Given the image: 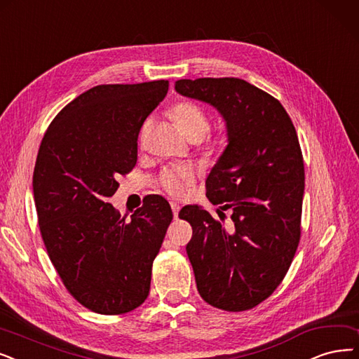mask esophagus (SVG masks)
Here are the masks:
<instances>
[{"label":"esophagus","instance_id":"esophagus-1","mask_svg":"<svg viewBox=\"0 0 359 359\" xmlns=\"http://www.w3.org/2000/svg\"><path fill=\"white\" fill-rule=\"evenodd\" d=\"M170 208H172V212H174V218H178V213H180V205H178V203H175V202H172V203H170Z\"/></svg>","mask_w":359,"mask_h":359}]
</instances>
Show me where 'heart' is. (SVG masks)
Instances as JSON below:
<instances>
[{
    "label": "heart",
    "mask_w": 359,
    "mask_h": 359,
    "mask_svg": "<svg viewBox=\"0 0 359 359\" xmlns=\"http://www.w3.org/2000/svg\"><path fill=\"white\" fill-rule=\"evenodd\" d=\"M170 118L185 137L200 135L203 137L209 131V118L206 111L193 102H178L170 109ZM151 121L147 119L141 126L140 137L142 138L149 131ZM196 178V169L190 165H174L165 168L161 172V185L170 194L181 197L187 194L190 185Z\"/></svg>",
    "instance_id": "obj_1"
}]
</instances>
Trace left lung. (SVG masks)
Listing matches in <instances>:
<instances>
[{"label":"left lung","instance_id":"left-lung-1","mask_svg":"<svg viewBox=\"0 0 359 359\" xmlns=\"http://www.w3.org/2000/svg\"><path fill=\"white\" fill-rule=\"evenodd\" d=\"M175 90L217 109L228 146L206 180V196L233 212L225 226L189 205L187 245L197 290L206 302L240 312L269 297L287 274L300 240L305 190L302 150L277 98L238 78L180 79Z\"/></svg>","mask_w":359,"mask_h":359}]
</instances>
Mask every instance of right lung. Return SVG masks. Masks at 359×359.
Returning <instances> with one entry per match:
<instances>
[{"mask_svg":"<svg viewBox=\"0 0 359 359\" xmlns=\"http://www.w3.org/2000/svg\"><path fill=\"white\" fill-rule=\"evenodd\" d=\"M168 87L97 85L65 106L41 141L32 181L41 236L65 287L97 313L130 312L147 299L174 217L157 194L130 218L107 203L135 166L141 126Z\"/></svg>","mask_w":359,"mask_h":359,"instance_id":"add662e5","label":"right lung"}]
</instances>
